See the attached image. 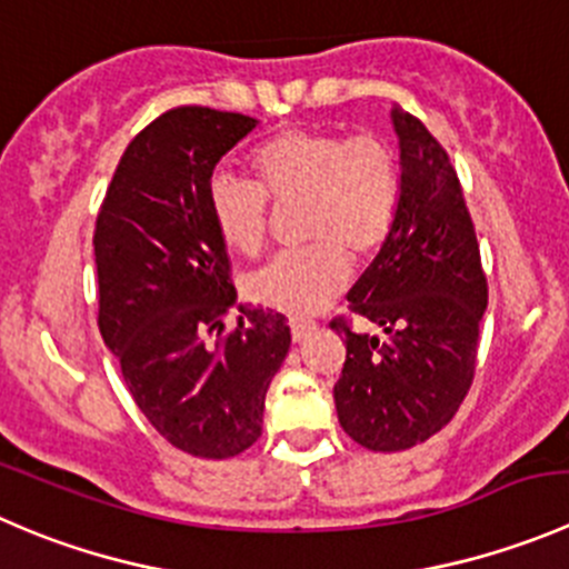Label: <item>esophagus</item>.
I'll return each instance as SVG.
<instances>
[{"label": "esophagus", "mask_w": 569, "mask_h": 569, "mask_svg": "<svg viewBox=\"0 0 569 569\" xmlns=\"http://www.w3.org/2000/svg\"><path fill=\"white\" fill-rule=\"evenodd\" d=\"M313 328H317V325L308 322V319H291V322H289L291 339H295V341H302V339H306V336L311 333Z\"/></svg>", "instance_id": "1"}]
</instances>
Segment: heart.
Instances as JSON below:
<instances>
[{
  "label": "heart",
  "instance_id": "heart-1",
  "mask_svg": "<svg viewBox=\"0 0 569 569\" xmlns=\"http://www.w3.org/2000/svg\"><path fill=\"white\" fill-rule=\"evenodd\" d=\"M252 183L219 174L208 206L230 250L256 258L272 236V208L302 206L306 250L274 258L250 278V295L286 313H313L345 289L350 261L383 250L402 202V167L378 132L283 130L247 158Z\"/></svg>",
  "mask_w": 569,
  "mask_h": 569
}]
</instances>
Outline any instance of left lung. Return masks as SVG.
I'll return each instance as SVG.
<instances>
[{
    "label": "left lung",
    "mask_w": 569,
    "mask_h": 569,
    "mask_svg": "<svg viewBox=\"0 0 569 569\" xmlns=\"http://www.w3.org/2000/svg\"><path fill=\"white\" fill-rule=\"evenodd\" d=\"M402 202L383 250L347 300L386 336L356 333L345 317L347 358L333 386L347 437L395 453L425 442L459 411L476 378L478 330L489 300L476 224L448 152L411 113L395 110Z\"/></svg>",
    "instance_id": "1"
}]
</instances>
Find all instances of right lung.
<instances>
[{"instance_id": "right-lung-1", "label": "right lung", "mask_w": 569, "mask_h": 569, "mask_svg": "<svg viewBox=\"0 0 569 569\" xmlns=\"http://www.w3.org/2000/svg\"><path fill=\"white\" fill-rule=\"evenodd\" d=\"M252 127V116L200 104L158 116L121 156L93 230L99 333L152 428L200 459L258 442L291 345L272 308L241 306L239 322L224 325L236 289L208 189Z\"/></svg>"}]
</instances>
